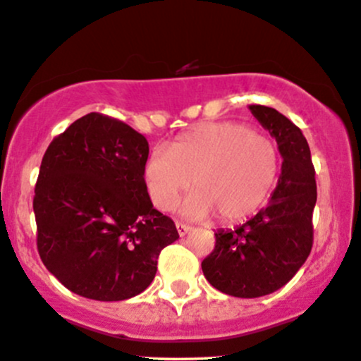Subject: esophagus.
<instances>
[{
    "label": "esophagus",
    "instance_id": "34e87169",
    "mask_svg": "<svg viewBox=\"0 0 361 361\" xmlns=\"http://www.w3.org/2000/svg\"><path fill=\"white\" fill-rule=\"evenodd\" d=\"M176 228H177V233H179V235H185L190 231V226L184 224V222H176Z\"/></svg>",
    "mask_w": 361,
    "mask_h": 361
}]
</instances>
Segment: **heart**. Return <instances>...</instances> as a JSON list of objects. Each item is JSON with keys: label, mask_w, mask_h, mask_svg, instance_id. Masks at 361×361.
Segmentation results:
<instances>
[{"label": "heart", "mask_w": 361, "mask_h": 361, "mask_svg": "<svg viewBox=\"0 0 361 361\" xmlns=\"http://www.w3.org/2000/svg\"><path fill=\"white\" fill-rule=\"evenodd\" d=\"M278 147L268 135L239 122H214L190 128L166 150H154L144 176L154 206L169 211L188 192L190 217L216 216L238 222L255 214L278 180Z\"/></svg>", "instance_id": "1"}]
</instances>
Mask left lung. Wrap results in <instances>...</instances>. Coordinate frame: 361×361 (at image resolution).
<instances>
[{
    "label": "left lung",
    "mask_w": 361,
    "mask_h": 361,
    "mask_svg": "<svg viewBox=\"0 0 361 361\" xmlns=\"http://www.w3.org/2000/svg\"><path fill=\"white\" fill-rule=\"evenodd\" d=\"M278 142L281 176L271 201L234 231H217L202 273L216 289L235 298L269 295L298 273L313 247L317 179L303 132L278 110L249 105Z\"/></svg>",
    "instance_id": "obj_1"
}]
</instances>
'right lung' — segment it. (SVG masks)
Returning a JSON list of instances; mask_svg holds the SVG:
<instances>
[{
	"instance_id": "right-lung-1",
	"label": "right lung",
	"mask_w": 361,
	"mask_h": 361,
	"mask_svg": "<svg viewBox=\"0 0 361 361\" xmlns=\"http://www.w3.org/2000/svg\"><path fill=\"white\" fill-rule=\"evenodd\" d=\"M147 157L142 133L97 112L48 145L33 197L37 247L70 291L97 301L140 295L154 281L160 251L179 239L147 192Z\"/></svg>"
}]
</instances>
